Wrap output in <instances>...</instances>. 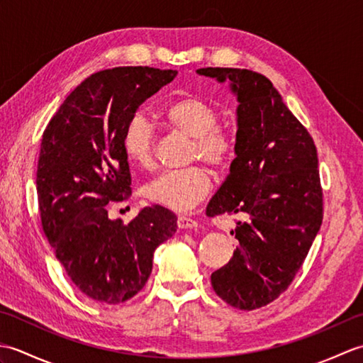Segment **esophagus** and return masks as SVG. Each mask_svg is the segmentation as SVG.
I'll list each match as a JSON object with an SVG mask.
<instances>
[{"label": "esophagus", "mask_w": 363, "mask_h": 363, "mask_svg": "<svg viewBox=\"0 0 363 363\" xmlns=\"http://www.w3.org/2000/svg\"><path fill=\"white\" fill-rule=\"evenodd\" d=\"M198 226H199L198 221H195L194 218L184 217V215H179V217H177V228L179 229H196Z\"/></svg>", "instance_id": "1"}]
</instances>
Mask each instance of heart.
<instances>
[{"label": "heart", "instance_id": "b5f03b06", "mask_svg": "<svg viewBox=\"0 0 363 363\" xmlns=\"http://www.w3.org/2000/svg\"><path fill=\"white\" fill-rule=\"evenodd\" d=\"M167 125L194 138L191 156L213 167H225L233 156L234 142L225 129L217 126L218 112L199 96H184L162 109ZM123 151L135 167L148 168L152 162V128L143 115L137 113L128 121L123 133ZM212 176L201 167L159 174L145 187V196L152 203L177 212H189L209 195Z\"/></svg>", "mask_w": 363, "mask_h": 363}]
</instances>
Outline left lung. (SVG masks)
I'll use <instances>...</instances> for the list:
<instances>
[{
	"label": "left lung",
	"mask_w": 363,
	"mask_h": 363,
	"mask_svg": "<svg viewBox=\"0 0 363 363\" xmlns=\"http://www.w3.org/2000/svg\"><path fill=\"white\" fill-rule=\"evenodd\" d=\"M237 98L235 159L206 213H243L238 246L211 276L215 293L242 311L272 303L291 284L323 221L318 156L312 137L264 74L199 68Z\"/></svg>",
	"instance_id": "8db88e82"
}]
</instances>
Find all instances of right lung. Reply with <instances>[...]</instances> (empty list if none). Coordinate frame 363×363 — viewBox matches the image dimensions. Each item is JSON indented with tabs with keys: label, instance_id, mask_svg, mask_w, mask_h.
Instances as JSON below:
<instances>
[{
	"label": "right lung",
	"instance_id": "1",
	"mask_svg": "<svg viewBox=\"0 0 363 363\" xmlns=\"http://www.w3.org/2000/svg\"><path fill=\"white\" fill-rule=\"evenodd\" d=\"M176 70L118 67L91 74L67 96L46 126L37 165L43 233L84 295L118 304L140 291L160 243L176 233V215L143 207L125 225L106 206L130 194L123 133L145 99Z\"/></svg>",
	"mask_w": 363,
	"mask_h": 363
}]
</instances>
